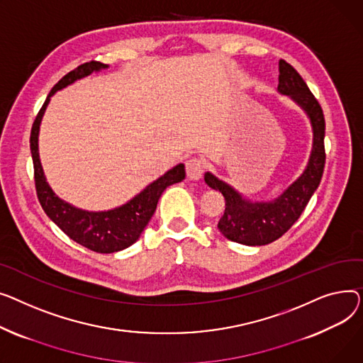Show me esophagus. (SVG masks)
<instances>
[{
  "instance_id": "esophagus-1",
  "label": "esophagus",
  "mask_w": 363,
  "mask_h": 363,
  "mask_svg": "<svg viewBox=\"0 0 363 363\" xmlns=\"http://www.w3.org/2000/svg\"><path fill=\"white\" fill-rule=\"evenodd\" d=\"M206 164L203 160L191 157L186 161V173L190 180H199L205 172Z\"/></svg>"
}]
</instances>
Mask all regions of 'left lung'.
<instances>
[{
  "label": "left lung",
  "mask_w": 363,
  "mask_h": 363,
  "mask_svg": "<svg viewBox=\"0 0 363 363\" xmlns=\"http://www.w3.org/2000/svg\"><path fill=\"white\" fill-rule=\"evenodd\" d=\"M279 70V92L289 95L299 104L312 124L313 145L303 174L277 199L271 202H250L243 199L239 191L223 180L205 173V183L220 190L225 199L224 216L218 223L220 231L228 240L247 246L268 245L283 236L306 208L321 182L325 165V118L321 105L309 91L302 76L287 61L280 60Z\"/></svg>",
  "instance_id": "8db88e82"
}]
</instances>
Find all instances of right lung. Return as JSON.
Returning <instances> with one entry per match:
<instances>
[{
	"instance_id": "add662e5",
	"label": "right lung",
	"mask_w": 363,
	"mask_h": 363,
	"mask_svg": "<svg viewBox=\"0 0 363 363\" xmlns=\"http://www.w3.org/2000/svg\"><path fill=\"white\" fill-rule=\"evenodd\" d=\"M108 66L99 61H89L76 67L64 76L51 89L44 105L39 110L30 132V152L33 160L35 187L36 195L42 209L45 214L76 243L88 247L98 253H113L123 250L133 245L142 231L145 230L149 220L152 218L157 209V203L162 191L174 183L184 180V165L179 164L169 169L164 176L157 179L154 183L146 186L139 195L127 203L101 212H89L79 209L67 202L60 199L45 180L44 169H42L38 152V135L42 116L45 113L50 98L60 89L69 86L77 79L86 77L94 72L106 69Z\"/></svg>"
}]
</instances>
